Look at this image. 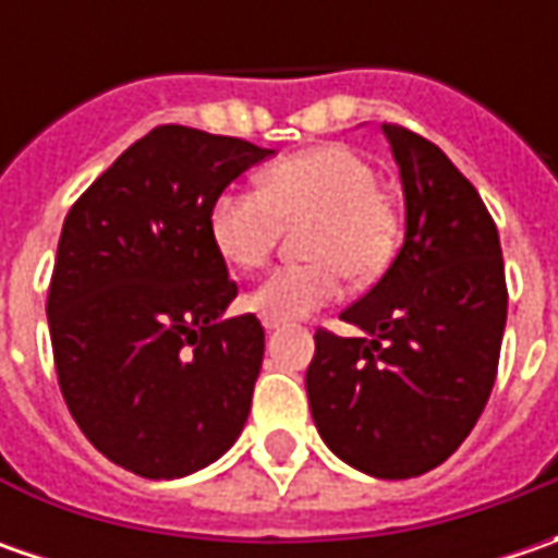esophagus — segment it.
Segmentation results:
<instances>
[{"mask_svg": "<svg viewBox=\"0 0 558 558\" xmlns=\"http://www.w3.org/2000/svg\"><path fill=\"white\" fill-rule=\"evenodd\" d=\"M264 329H267V332H276V329H279V323H276V319H264Z\"/></svg>", "mask_w": 558, "mask_h": 558, "instance_id": "34e87169", "label": "esophagus"}]
</instances>
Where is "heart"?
Masks as SVG:
<instances>
[{"label":"heart","instance_id":"heart-1","mask_svg":"<svg viewBox=\"0 0 558 558\" xmlns=\"http://www.w3.org/2000/svg\"><path fill=\"white\" fill-rule=\"evenodd\" d=\"M375 189L373 163L348 145H316L269 163L260 189H223L210 202L207 229L220 257L239 269L267 264L282 220L313 217L304 254L316 260L272 269L251 291V311L294 323L341 294V269L351 279H373L395 247V214Z\"/></svg>","mask_w":558,"mask_h":558}]
</instances>
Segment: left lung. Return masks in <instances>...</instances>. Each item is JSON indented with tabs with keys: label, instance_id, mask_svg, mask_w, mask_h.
I'll return each instance as SVG.
<instances>
[{
	"label": "left lung",
	"instance_id": "1",
	"mask_svg": "<svg viewBox=\"0 0 558 558\" xmlns=\"http://www.w3.org/2000/svg\"><path fill=\"white\" fill-rule=\"evenodd\" d=\"M407 229L385 276L341 313L360 338L313 335L307 397L319 438L373 478L447 460L490 397L506 329L500 235L435 142L385 123Z\"/></svg>",
	"mask_w": 558,
	"mask_h": 558
}]
</instances>
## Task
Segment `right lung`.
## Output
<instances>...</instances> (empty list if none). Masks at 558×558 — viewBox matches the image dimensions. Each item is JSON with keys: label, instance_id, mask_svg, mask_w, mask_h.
Instances as JSON below:
<instances>
[{"label": "right lung", "instance_id": "1", "mask_svg": "<svg viewBox=\"0 0 558 558\" xmlns=\"http://www.w3.org/2000/svg\"><path fill=\"white\" fill-rule=\"evenodd\" d=\"M272 148L158 126L61 226L49 332L64 403L98 453L151 482L217 462L245 428L264 363L254 313L210 242V202Z\"/></svg>", "mask_w": 558, "mask_h": 558}]
</instances>
